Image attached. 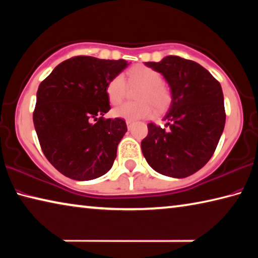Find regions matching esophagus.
<instances>
[{
  "label": "esophagus",
  "instance_id": "obj_1",
  "mask_svg": "<svg viewBox=\"0 0 258 258\" xmlns=\"http://www.w3.org/2000/svg\"><path fill=\"white\" fill-rule=\"evenodd\" d=\"M126 125H127V128L130 130L131 127H132V125H133V121H132V120H126Z\"/></svg>",
  "mask_w": 258,
  "mask_h": 258
}]
</instances>
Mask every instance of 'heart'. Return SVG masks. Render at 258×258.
<instances>
[{
  "instance_id": "heart-1",
  "label": "heart",
  "mask_w": 258,
  "mask_h": 258,
  "mask_svg": "<svg viewBox=\"0 0 258 258\" xmlns=\"http://www.w3.org/2000/svg\"><path fill=\"white\" fill-rule=\"evenodd\" d=\"M131 85H142L139 90L138 102H125L112 109V115L126 120H139L149 118L155 113V106L161 109L169 102L171 93L163 84V76L155 69L138 66L126 73ZM126 91V83L121 75H116L108 82L106 93L109 102L117 104L123 100Z\"/></svg>"
}]
</instances>
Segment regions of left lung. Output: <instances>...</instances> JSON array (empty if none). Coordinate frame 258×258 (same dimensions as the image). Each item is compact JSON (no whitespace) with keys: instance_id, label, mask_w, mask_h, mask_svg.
<instances>
[{"instance_id":"1","label":"left lung","mask_w":258,"mask_h":258,"mask_svg":"<svg viewBox=\"0 0 258 258\" xmlns=\"http://www.w3.org/2000/svg\"><path fill=\"white\" fill-rule=\"evenodd\" d=\"M145 64L164 76L172 101L163 117L164 127L148 124L142 154L163 175H192L211 159L223 133L225 110L221 84L199 63L176 55Z\"/></svg>"}]
</instances>
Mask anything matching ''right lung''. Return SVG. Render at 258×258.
Returning <instances> with one entry per match:
<instances>
[{
	"label": "right lung",
	"mask_w": 258,
	"mask_h": 258,
	"mask_svg": "<svg viewBox=\"0 0 258 258\" xmlns=\"http://www.w3.org/2000/svg\"><path fill=\"white\" fill-rule=\"evenodd\" d=\"M128 64L123 59L74 56L38 86L35 131L46 159L64 176L89 181L111 168L127 127L121 118H102L110 110L106 86Z\"/></svg>",
	"instance_id": "1"
}]
</instances>
